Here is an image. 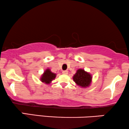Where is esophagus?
<instances>
[{"label":"esophagus","instance_id":"esophagus-1","mask_svg":"<svg viewBox=\"0 0 129 129\" xmlns=\"http://www.w3.org/2000/svg\"><path fill=\"white\" fill-rule=\"evenodd\" d=\"M62 73H63V74H64V75H68V72L67 71H63L62 72Z\"/></svg>","mask_w":129,"mask_h":129}]
</instances>
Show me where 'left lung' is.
<instances>
[{
  "label": "left lung",
  "mask_w": 129,
  "mask_h": 129,
  "mask_svg": "<svg viewBox=\"0 0 129 129\" xmlns=\"http://www.w3.org/2000/svg\"><path fill=\"white\" fill-rule=\"evenodd\" d=\"M92 77L83 69H79L73 76V79L77 85L82 88H87L91 84Z\"/></svg>",
  "instance_id": "obj_1"
}]
</instances>
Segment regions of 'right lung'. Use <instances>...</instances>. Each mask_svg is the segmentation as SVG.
<instances>
[{"label":"right lung","mask_w":129,"mask_h":129,"mask_svg":"<svg viewBox=\"0 0 129 129\" xmlns=\"http://www.w3.org/2000/svg\"><path fill=\"white\" fill-rule=\"evenodd\" d=\"M56 76V73L51 72L49 69H47L41 76L40 80L42 82H44L46 84H50L51 82L55 79Z\"/></svg>","instance_id":"obj_1"}]
</instances>
